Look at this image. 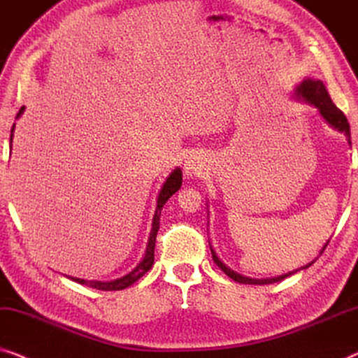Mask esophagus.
Listing matches in <instances>:
<instances>
[{"label": "esophagus", "instance_id": "esophagus-1", "mask_svg": "<svg viewBox=\"0 0 358 358\" xmlns=\"http://www.w3.org/2000/svg\"><path fill=\"white\" fill-rule=\"evenodd\" d=\"M204 170V162L203 159L199 157V155H191L185 160V167H183V172L188 178H193L196 175H201Z\"/></svg>", "mask_w": 358, "mask_h": 358}]
</instances>
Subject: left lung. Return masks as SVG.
Returning a JSON list of instances; mask_svg holds the SVG:
<instances>
[{"label": "left lung", "instance_id": "8db88e82", "mask_svg": "<svg viewBox=\"0 0 358 358\" xmlns=\"http://www.w3.org/2000/svg\"><path fill=\"white\" fill-rule=\"evenodd\" d=\"M294 99L300 100V102L308 103V105H311V107H315L316 110H318L320 117L323 118L324 122L328 123L331 128H334V129L339 131V133L344 134L345 138H347V143H349V145L352 144V143H350V127H349V122H347L345 115L342 113L341 110L336 107L334 102H332V100H331L329 94H328V90H326L324 84H323V80H320V79H313V78H305V79L301 80V83H300L299 85H296V87L294 89ZM208 215H209V213H208ZM209 246H210V253H213V259H214V263L217 264L219 268L222 269L224 273L227 274L230 279H234L235 282H240V284H250V285H264V284H273V282H279V280H282V279L289 278V275H292V274H295L296 271L310 268V266L315 263V259H313V261H311V263L305 264V266H301L300 269L290 271V273L282 274V275H275V278H268V279H251V278H246V275H241V274H238V273H235L234 269H230L229 266L225 264L224 261L219 258L217 253H215V250L213 248V245H210V241H209ZM326 246H328V241H326V243L323 245V248H321L320 255L323 253Z\"/></svg>", "mask_w": 358, "mask_h": 358}]
</instances>
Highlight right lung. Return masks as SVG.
Here are the masks:
<instances>
[{"label":"right lung","instance_id":"right-lung-1","mask_svg":"<svg viewBox=\"0 0 358 358\" xmlns=\"http://www.w3.org/2000/svg\"><path fill=\"white\" fill-rule=\"evenodd\" d=\"M24 110H26V107H22L21 110H19L16 120L21 118ZM14 129H16V123H14L11 128L9 149H13L11 144H13V138H14ZM181 177H183V173H181L180 167H177L175 170H172V173H170L167 180L164 181L162 188H160L159 196H157V206H155V214L152 217V227H150V234L148 238V245H145L144 256H143V259L138 263V266L131 271V273L123 275V278H118L113 280H85V279H79V278H69V275H66V278H69L74 282H79V284L92 287V289H97V290H123V289H127V287L133 285L136 280H139L141 278H143V275L148 273V271L152 268V264H154V248H155V236H157L159 225H160V210H162L164 204L167 203L170 196H173L180 189L181 181H183V178Z\"/></svg>","mask_w":358,"mask_h":358}]
</instances>
